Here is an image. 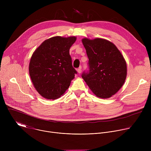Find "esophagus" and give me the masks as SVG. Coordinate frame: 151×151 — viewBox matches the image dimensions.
Instances as JSON below:
<instances>
[{"mask_svg":"<svg viewBox=\"0 0 151 151\" xmlns=\"http://www.w3.org/2000/svg\"><path fill=\"white\" fill-rule=\"evenodd\" d=\"M77 71H78V72L79 73H81V72H82V69H81V67H80V68H79L78 69H77Z\"/></svg>","mask_w":151,"mask_h":151,"instance_id":"1","label":"esophagus"}]
</instances>
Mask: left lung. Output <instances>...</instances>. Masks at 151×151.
<instances>
[{
    "instance_id": "left-lung-1",
    "label": "left lung",
    "mask_w": 151,
    "mask_h": 151,
    "mask_svg": "<svg viewBox=\"0 0 151 151\" xmlns=\"http://www.w3.org/2000/svg\"><path fill=\"white\" fill-rule=\"evenodd\" d=\"M88 58V70L82 78L99 97L107 99L116 94L127 76L126 62L112 42L100 38L82 40Z\"/></svg>"
}]
</instances>
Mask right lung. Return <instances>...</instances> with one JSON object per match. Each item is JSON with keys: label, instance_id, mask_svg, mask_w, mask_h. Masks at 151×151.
I'll return each instance as SVG.
<instances>
[{"label": "right lung", "instance_id": "right-lung-1", "mask_svg": "<svg viewBox=\"0 0 151 151\" xmlns=\"http://www.w3.org/2000/svg\"><path fill=\"white\" fill-rule=\"evenodd\" d=\"M76 37L55 36L45 40L33 54L29 74L37 91L47 99L63 95L77 74L69 50Z\"/></svg>", "mask_w": 151, "mask_h": 151}]
</instances>
